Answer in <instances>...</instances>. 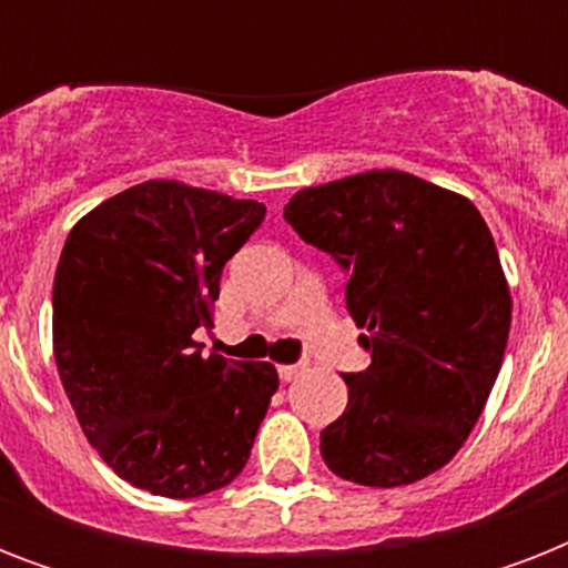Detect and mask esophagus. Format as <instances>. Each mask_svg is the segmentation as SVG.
Listing matches in <instances>:
<instances>
[{
	"label": "esophagus",
	"mask_w": 568,
	"mask_h": 568,
	"mask_svg": "<svg viewBox=\"0 0 568 568\" xmlns=\"http://www.w3.org/2000/svg\"><path fill=\"white\" fill-rule=\"evenodd\" d=\"M303 372H306V363L280 365V368H276V374H280V379H283V383H292V379H294V377H301Z\"/></svg>",
	"instance_id": "obj_1"
}]
</instances>
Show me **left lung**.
Masks as SVG:
<instances>
[{"label":"left lung","mask_w":568,"mask_h":568,"mask_svg":"<svg viewBox=\"0 0 568 568\" xmlns=\"http://www.w3.org/2000/svg\"><path fill=\"white\" fill-rule=\"evenodd\" d=\"M285 221L347 271L365 372L342 374L347 409L321 457L351 484L406 486L463 448L501 372L513 301L471 200L404 171L303 189Z\"/></svg>","instance_id":"left-lung-1"}]
</instances>
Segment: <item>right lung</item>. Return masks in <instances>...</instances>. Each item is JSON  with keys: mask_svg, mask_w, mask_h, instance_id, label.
Segmentation results:
<instances>
[{"mask_svg": "<svg viewBox=\"0 0 568 568\" xmlns=\"http://www.w3.org/2000/svg\"><path fill=\"white\" fill-rule=\"evenodd\" d=\"M265 205L173 180L120 191L75 223L52 285V347L97 454L138 489L232 484L280 386L271 363L203 356L223 265Z\"/></svg>", "mask_w": 568, "mask_h": 568, "instance_id": "add662e5", "label": "right lung"}]
</instances>
